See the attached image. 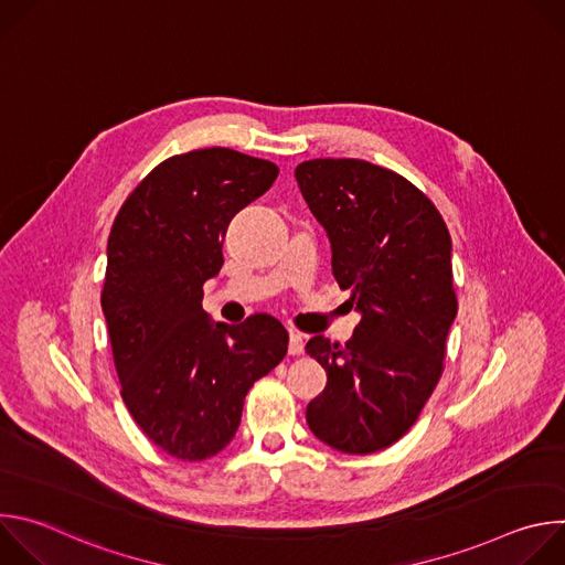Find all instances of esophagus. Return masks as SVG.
<instances>
[{
	"mask_svg": "<svg viewBox=\"0 0 565 565\" xmlns=\"http://www.w3.org/2000/svg\"><path fill=\"white\" fill-rule=\"evenodd\" d=\"M288 353L290 355L303 353V335L301 333H297V331L288 333Z\"/></svg>",
	"mask_w": 565,
	"mask_h": 565,
	"instance_id": "34e87169",
	"label": "esophagus"
}]
</instances>
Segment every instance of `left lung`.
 I'll use <instances>...</instances> for the list:
<instances>
[{
  "instance_id": "1",
  "label": "left lung",
  "mask_w": 565,
  "mask_h": 565,
  "mask_svg": "<svg viewBox=\"0 0 565 565\" xmlns=\"http://www.w3.org/2000/svg\"><path fill=\"white\" fill-rule=\"evenodd\" d=\"M295 179L360 312L344 347L324 335L306 344L329 377L306 423L333 449L380 451L412 429L440 380L458 312L451 236L416 185L366 160H306Z\"/></svg>"
}]
</instances>
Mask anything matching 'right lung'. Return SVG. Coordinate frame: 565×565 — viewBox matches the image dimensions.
<instances>
[{
	"label": "right lung",
	"mask_w": 565,
	"mask_h": 565,
	"mask_svg": "<svg viewBox=\"0 0 565 565\" xmlns=\"http://www.w3.org/2000/svg\"><path fill=\"white\" fill-rule=\"evenodd\" d=\"M279 168L227 147L172 156L120 207L107 244L103 312L122 399L142 434L181 460H205L236 434L250 386L288 351L273 315L212 321L203 284L223 266L232 216Z\"/></svg>",
	"instance_id": "add662e5"
}]
</instances>
